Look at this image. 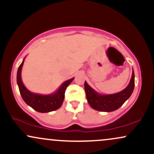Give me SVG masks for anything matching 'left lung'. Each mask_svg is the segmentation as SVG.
Listing matches in <instances>:
<instances>
[{
    "label": "left lung",
    "instance_id": "1",
    "mask_svg": "<svg viewBox=\"0 0 154 154\" xmlns=\"http://www.w3.org/2000/svg\"><path fill=\"white\" fill-rule=\"evenodd\" d=\"M135 87V75L132 71V78L128 86L119 93L112 95H100L85 82V91L90 106L93 109L99 111H114L123 105L132 95Z\"/></svg>",
    "mask_w": 154,
    "mask_h": 154
}]
</instances>
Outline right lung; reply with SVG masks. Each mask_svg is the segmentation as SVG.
<instances>
[{"label":"right lung","mask_w":154,"mask_h":154,"mask_svg":"<svg viewBox=\"0 0 154 154\" xmlns=\"http://www.w3.org/2000/svg\"><path fill=\"white\" fill-rule=\"evenodd\" d=\"M23 63H24V61L19 66L17 79L19 92L24 102L35 111L41 113L50 112V111L59 109L63 102L65 91L67 86L73 81L74 78L69 79L63 82L58 91L54 94L48 95L35 94L28 91L25 86L23 85L22 78H21V71H22Z\"/></svg>","instance_id":"obj_1"}]
</instances>
